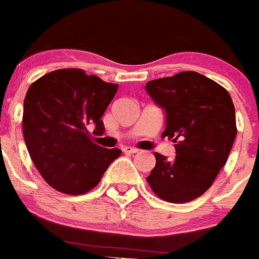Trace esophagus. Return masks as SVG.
<instances>
[{
    "label": "esophagus",
    "instance_id": "esophagus-1",
    "mask_svg": "<svg viewBox=\"0 0 259 259\" xmlns=\"http://www.w3.org/2000/svg\"><path fill=\"white\" fill-rule=\"evenodd\" d=\"M123 152L131 153V154H134V153L139 152V149H136V148H131V146H125V148H123Z\"/></svg>",
    "mask_w": 259,
    "mask_h": 259
}]
</instances>
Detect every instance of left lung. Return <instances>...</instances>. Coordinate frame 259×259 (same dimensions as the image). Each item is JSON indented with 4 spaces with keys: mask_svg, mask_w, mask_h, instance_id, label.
I'll use <instances>...</instances> for the list:
<instances>
[{
    "mask_svg": "<svg viewBox=\"0 0 259 259\" xmlns=\"http://www.w3.org/2000/svg\"><path fill=\"white\" fill-rule=\"evenodd\" d=\"M145 89L166 113L162 136L176 143L174 159L154 153L157 163L146 180L162 200L189 202L211 187L227 162L237 134L232 98L194 71L150 80Z\"/></svg>",
    "mask_w": 259,
    "mask_h": 259,
    "instance_id": "obj_1",
    "label": "left lung"
}]
</instances>
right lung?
Instances as JSON below:
<instances>
[{"label":"right lung","mask_w":259,"mask_h":259,"mask_svg":"<svg viewBox=\"0 0 259 259\" xmlns=\"http://www.w3.org/2000/svg\"><path fill=\"white\" fill-rule=\"evenodd\" d=\"M116 91L118 84L79 68L53 71L31 84L24 98L23 135L50 187L66 194L87 193L120 155V149L93 143L88 131L89 124L104 131L101 116Z\"/></svg>","instance_id":"1"}]
</instances>
